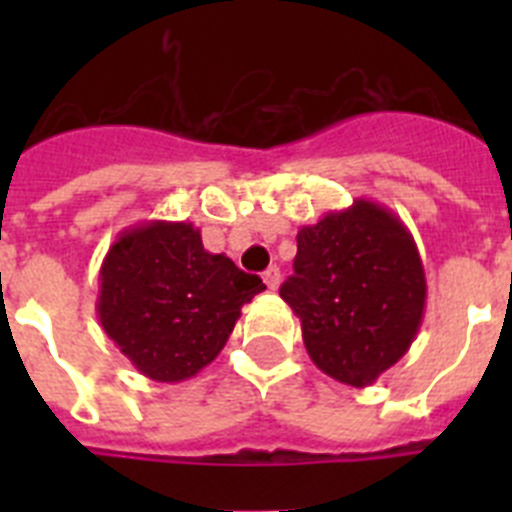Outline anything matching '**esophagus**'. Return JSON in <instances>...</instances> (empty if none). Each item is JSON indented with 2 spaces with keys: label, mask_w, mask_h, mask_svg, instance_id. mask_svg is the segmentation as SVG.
<instances>
[{
  "label": "esophagus",
  "mask_w": 512,
  "mask_h": 512,
  "mask_svg": "<svg viewBox=\"0 0 512 512\" xmlns=\"http://www.w3.org/2000/svg\"><path fill=\"white\" fill-rule=\"evenodd\" d=\"M264 282L269 289L279 287V282H282V271H279V266H269V269L264 271Z\"/></svg>",
  "instance_id": "esophagus-1"
}]
</instances>
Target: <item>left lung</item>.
Instances as JSON below:
<instances>
[{"label":"left lung","instance_id":"8db88e82","mask_svg":"<svg viewBox=\"0 0 512 512\" xmlns=\"http://www.w3.org/2000/svg\"><path fill=\"white\" fill-rule=\"evenodd\" d=\"M425 292L410 230L369 200L302 225L295 274L279 289L300 318L312 364L351 387H369L408 354Z\"/></svg>","mask_w":512,"mask_h":512}]
</instances>
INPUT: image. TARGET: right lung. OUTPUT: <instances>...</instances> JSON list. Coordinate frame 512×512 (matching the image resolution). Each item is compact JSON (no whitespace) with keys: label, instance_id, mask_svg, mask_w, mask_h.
Returning a JSON list of instances; mask_svg holds the SVG:
<instances>
[{"label":"right lung","instance_id":"1","mask_svg":"<svg viewBox=\"0 0 512 512\" xmlns=\"http://www.w3.org/2000/svg\"><path fill=\"white\" fill-rule=\"evenodd\" d=\"M256 274L202 246L192 223L151 220L117 235L99 269L104 333L153 382H184L223 351Z\"/></svg>","mask_w":512,"mask_h":512}]
</instances>
